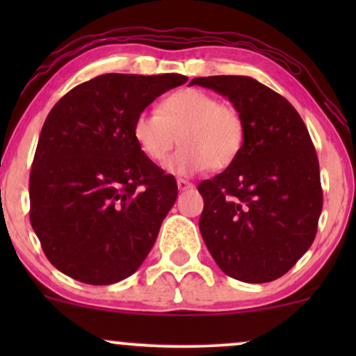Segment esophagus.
<instances>
[{
	"mask_svg": "<svg viewBox=\"0 0 356 356\" xmlns=\"http://www.w3.org/2000/svg\"><path fill=\"white\" fill-rule=\"evenodd\" d=\"M177 187H179V191H189L194 186H192V182L186 181V179H177Z\"/></svg>",
	"mask_w": 356,
	"mask_h": 356,
	"instance_id": "esophagus-1",
	"label": "esophagus"
}]
</instances>
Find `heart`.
I'll list each match as a JSON object with an SVG mask.
<instances>
[{
  "label": "heart",
  "instance_id": "obj_1",
  "mask_svg": "<svg viewBox=\"0 0 356 356\" xmlns=\"http://www.w3.org/2000/svg\"><path fill=\"white\" fill-rule=\"evenodd\" d=\"M134 138L150 161L164 162L172 149H182L167 162V170L194 175L209 167L226 169L244 144V122L234 107L197 88H184L162 100L159 112H140Z\"/></svg>",
  "mask_w": 356,
  "mask_h": 356
}]
</instances>
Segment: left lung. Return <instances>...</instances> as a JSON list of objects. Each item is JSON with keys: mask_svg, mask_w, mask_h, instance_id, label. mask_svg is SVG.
Masks as SVG:
<instances>
[{"mask_svg": "<svg viewBox=\"0 0 356 356\" xmlns=\"http://www.w3.org/2000/svg\"><path fill=\"white\" fill-rule=\"evenodd\" d=\"M227 97L244 122V144L224 172L199 184V229L218 266L244 283L281 277L313 244L323 207L314 145L284 97L251 76H199Z\"/></svg>", "mask_w": 356, "mask_h": 356, "instance_id": "obj_1", "label": "left lung"}]
</instances>
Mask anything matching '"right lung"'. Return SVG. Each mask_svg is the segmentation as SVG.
I'll return each mask as SVG.
<instances>
[{"mask_svg": "<svg viewBox=\"0 0 356 356\" xmlns=\"http://www.w3.org/2000/svg\"><path fill=\"white\" fill-rule=\"evenodd\" d=\"M187 76L107 73L72 88L44 120L30 172V220L63 275L112 284L137 271L177 199L134 122Z\"/></svg>", "mask_w": 356, "mask_h": 356, "instance_id": "1", "label": "right lung"}]
</instances>
